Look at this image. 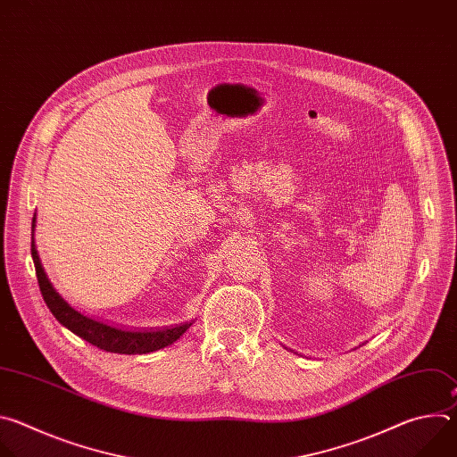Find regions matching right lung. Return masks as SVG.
Instances as JSON below:
<instances>
[{"mask_svg": "<svg viewBox=\"0 0 457 457\" xmlns=\"http://www.w3.org/2000/svg\"><path fill=\"white\" fill-rule=\"evenodd\" d=\"M34 226H36V215L32 219V260L36 266L37 284L39 291L43 295V300L50 312L55 316V320L64 325V328L71 329L79 338L87 340L88 344L96 345L101 351L115 353V354H146L154 353L157 349H162L170 344H173L177 338L184 335V331L189 328L191 323H182L171 329H161V331H122L110 328L106 323L96 321L92 318L83 316L76 309H72L67 302H64L52 284L48 282L45 270L39 262V256L34 245Z\"/></svg>", "mask_w": 457, "mask_h": 457, "instance_id": "right-lung-1", "label": "right lung"}]
</instances>
